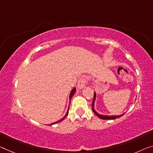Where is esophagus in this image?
Instances as JSON below:
<instances>
[{"instance_id":"34e87169","label":"esophagus","mask_w":153,"mask_h":153,"mask_svg":"<svg viewBox=\"0 0 153 153\" xmlns=\"http://www.w3.org/2000/svg\"><path fill=\"white\" fill-rule=\"evenodd\" d=\"M87 83V80L85 78H80L78 83H77V87L79 89H83Z\"/></svg>"}]
</instances>
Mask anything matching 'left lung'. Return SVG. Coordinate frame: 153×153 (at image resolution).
I'll return each instance as SVG.
<instances>
[{
	"label": "left lung",
	"instance_id": "left-lung-1",
	"mask_svg": "<svg viewBox=\"0 0 153 153\" xmlns=\"http://www.w3.org/2000/svg\"><path fill=\"white\" fill-rule=\"evenodd\" d=\"M96 93L94 92V99H93V102H92V105H91V108H92V111L94 113V114L97 116L100 119H102V120H114V119H116L117 118V117H120L121 116H123L124 114H122V115H120V116H104V115H102V114H98L97 112L95 111L94 109V101L96 100Z\"/></svg>",
	"mask_w": 153,
	"mask_h": 153
}]
</instances>
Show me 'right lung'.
I'll return each instance as SVG.
<instances>
[{
    "label": "right lung",
    "instance_id": "obj_1",
    "mask_svg": "<svg viewBox=\"0 0 153 153\" xmlns=\"http://www.w3.org/2000/svg\"><path fill=\"white\" fill-rule=\"evenodd\" d=\"M75 91H76V88H73L72 89V90L71 91V92H70V100H71V98H72V96H74V93H75ZM68 111H69V107H68V111H67V113H66V114H65V116L63 117L62 119H61L60 120H58V121H57V122H55V123H52V124H48V125H53V124H57V123H59V122H62V120H63L65 119V117L67 116V115H68Z\"/></svg>",
    "mask_w": 153,
    "mask_h": 153
}]
</instances>
